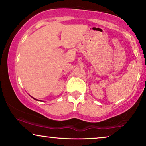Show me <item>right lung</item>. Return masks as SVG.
I'll return each instance as SVG.
<instances>
[{"label":"right lung","mask_w":146,"mask_h":146,"mask_svg":"<svg viewBox=\"0 0 146 146\" xmlns=\"http://www.w3.org/2000/svg\"><path fill=\"white\" fill-rule=\"evenodd\" d=\"M31 97H32V96H31ZM32 98H34V99H35V100H36V101H39V100L36 99V98H33V97H32Z\"/></svg>","instance_id":"1"}]
</instances>
